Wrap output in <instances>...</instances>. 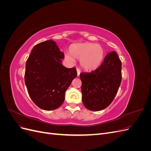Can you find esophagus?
I'll return each mask as SVG.
<instances>
[{
  "label": "esophagus",
  "instance_id": "34e87169",
  "mask_svg": "<svg viewBox=\"0 0 151 151\" xmlns=\"http://www.w3.org/2000/svg\"><path fill=\"white\" fill-rule=\"evenodd\" d=\"M77 76H79L80 73H81V70L79 68H77Z\"/></svg>",
  "mask_w": 151,
  "mask_h": 151
}]
</instances>
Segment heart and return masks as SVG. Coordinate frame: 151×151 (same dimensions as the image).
Listing matches in <instances>:
<instances>
[{"instance_id": "1", "label": "heart", "mask_w": 151, "mask_h": 151, "mask_svg": "<svg viewBox=\"0 0 151 151\" xmlns=\"http://www.w3.org/2000/svg\"><path fill=\"white\" fill-rule=\"evenodd\" d=\"M69 52L65 53V58L71 62L74 61V58L80 60L81 66L87 71L97 69L101 65L104 56L103 47L92 43L72 44Z\"/></svg>"}]
</instances>
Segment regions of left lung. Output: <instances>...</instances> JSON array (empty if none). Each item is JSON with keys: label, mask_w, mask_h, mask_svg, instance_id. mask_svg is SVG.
I'll return each instance as SVG.
<instances>
[{"label": "left lung", "mask_w": 151, "mask_h": 151, "mask_svg": "<svg viewBox=\"0 0 151 151\" xmlns=\"http://www.w3.org/2000/svg\"><path fill=\"white\" fill-rule=\"evenodd\" d=\"M80 78L84 106L95 111L105 109L115 98L122 81V62L117 53H109L97 69L81 73Z\"/></svg>", "instance_id": "left-lung-1"}]
</instances>
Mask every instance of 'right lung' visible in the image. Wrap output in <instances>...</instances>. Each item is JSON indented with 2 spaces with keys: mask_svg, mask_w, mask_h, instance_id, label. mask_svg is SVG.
Masks as SVG:
<instances>
[{
  "mask_svg": "<svg viewBox=\"0 0 151 151\" xmlns=\"http://www.w3.org/2000/svg\"><path fill=\"white\" fill-rule=\"evenodd\" d=\"M64 54L52 40L40 43L33 48L26 61L25 84L31 99L44 110L60 107L65 93L77 74L75 67L62 64Z\"/></svg>",
  "mask_w": 151,
  "mask_h": 151,
  "instance_id": "obj_1",
  "label": "right lung"
}]
</instances>
